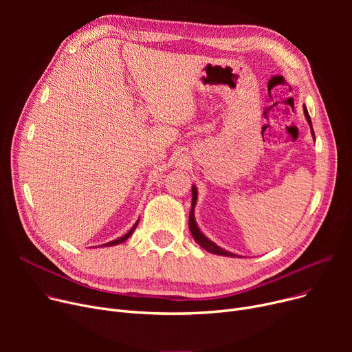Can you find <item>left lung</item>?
<instances>
[{"label": "left lung", "mask_w": 352, "mask_h": 352, "mask_svg": "<svg viewBox=\"0 0 352 352\" xmlns=\"http://www.w3.org/2000/svg\"><path fill=\"white\" fill-rule=\"evenodd\" d=\"M304 114H305V117H307V121H308L309 125H311V118H309V114H308L307 108H304ZM311 129H312V125H311ZM312 135H314V131H312ZM195 202H197V188L192 187V206H191V211H190L188 224H190V231H191V234H192L195 241H197L202 248L207 250V251L211 252V254L226 255V256H236L235 254H232V252H230V251H226V250H223V248H219L217 244H214L212 241H210V239L199 231V228H198V226H197V223H195V218H194V207H195Z\"/></svg>", "instance_id": "left-lung-1"}]
</instances>
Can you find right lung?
I'll use <instances>...</instances> for the list:
<instances>
[{"instance_id": "add662e5", "label": "right lung", "mask_w": 352, "mask_h": 352, "mask_svg": "<svg viewBox=\"0 0 352 352\" xmlns=\"http://www.w3.org/2000/svg\"><path fill=\"white\" fill-rule=\"evenodd\" d=\"M137 224H138V221L135 223V226L129 230L125 235H122V236H120V238H117V239H114V241H111V243H107V244H104V247H111V245H117V244H121V243H124L125 239H128L129 238V235H131L133 232H134V230H135V227H137Z\"/></svg>"}]
</instances>
